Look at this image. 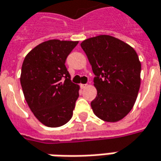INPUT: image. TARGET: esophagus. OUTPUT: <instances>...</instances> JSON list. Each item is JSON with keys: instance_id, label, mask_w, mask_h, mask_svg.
Segmentation results:
<instances>
[{"instance_id": "34e87169", "label": "esophagus", "mask_w": 161, "mask_h": 161, "mask_svg": "<svg viewBox=\"0 0 161 161\" xmlns=\"http://www.w3.org/2000/svg\"><path fill=\"white\" fill-rule=\"evenodd\" d=\"M80 87H81V89H85V88L87 87V85H83V84H81Z\"/></svg>"}]
</instances>
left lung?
Instances as JSON below:
<instances>
[{"mask_svg":"<svg viewBox=\"0 0 161 161\" xmlns=\"http://www.w3.org/2000/svg\"><path fill=\"white\" fill-rule=\"evenodd\" d=\"M94 73L97 96L92 111L105 122L125 117L133 108L140 87L141 63L134 48L109 35H99L81 43Z\"/></svg>","mask_w":161,"mask_h":161,"instance_id":"left-lung-1","label":"left lung"}]
</instances>
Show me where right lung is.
Segmentation results:
<instances>
[{"instance_id": "add662e5", "label": "right lung", "mask_w": 161, "mask_h": 161, "mask_svg": "<svg viewBox=\"0 0 161 161\" xmlns=\"http://www.w3.org/2000/svg\"><path fill=\"white\" fill-rule=\"evenodd\" d=\"M78 41L51 39L38 45L24 60L21 86L29 108L44 125H64L72 117L79 86L65 66Z\"/></svg>"}]
</instances>
